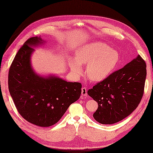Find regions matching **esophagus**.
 I'll return each instance as SVG.
<instances>
[{"label": "esophagus", "mask_w": 153, "mask_h": 153, "mask_svg": "<svg viewBox=\"0 0 153 153\" xmlns=\"http://www.w3.org/2000/svg\"><path fill=\"white\" fill-rule=\"evenodd\" d=\"M81 94L82 96H87V91L85 87H82L81 89Z\"/></svg>", "instance_id": "1"}]
</instances>
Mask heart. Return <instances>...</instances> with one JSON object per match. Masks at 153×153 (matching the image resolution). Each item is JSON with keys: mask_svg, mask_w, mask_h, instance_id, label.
<instances>
[{"mask_svg": "<svg viewBox=\"0 0 153 153\" xmlns=\"http://www.w3.org/2000/svg\"><path fill=\"white\" fill-rule=\"evenodd\" d=\"M119 53L106 44L92 42L79 48L76 59L70 60V67L76 76L82 74V65H87V75L94 81H100L108 76L118 63Z\"/></svg>", "mask_w": 153, "mask_h": 153, "instance_id": "obj_1", "label": "heart"}]
</instances>
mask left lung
Returning a JSON list of instances; mask_svg holds the SVG:
<instances>
[{
	"instance_id": "left-lung-1",
	"label": "left lung",
	"mask_w": 153,
	"mask_h": 153,
	"mask_svg": "<svg viewBox=\"0 0 153 153\" xmlns=\"http://www.w3.org/2000/svg\"><path fill=\"white\" fill-rule=\"evenodd\" d=\"M146 76V62L139 55L89 89L87 94L98 104L94 118L110 125L128 117L142 98Z\"/></svg>"
}]
</instances>
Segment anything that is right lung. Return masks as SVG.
Listing matches in <instances>:
<instances>
[{
    "mask_svg": "<svg viewBox=\"0 0 153 153\" xmlns=\"http://www.w3.org/2000/svg\"><path fill=\"white\" fill-rule=\"evenodd\" d=\"M41 37H31L19 49L10 66L9 90L19 114L39 127H49L59 121L70 105L81 96V82H67L55 76L41 77L32 69V46Z\"/></svg>",
    "mask_w": 153,
    "mask_h": 153,
    "instance_id": "1",
    "label": "right lung"
}]
</instances>
